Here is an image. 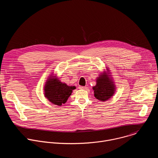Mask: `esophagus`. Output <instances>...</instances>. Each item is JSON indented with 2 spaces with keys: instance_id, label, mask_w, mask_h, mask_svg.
I'll list each match as a JSON object with an SVG mask.
<instances>
[{
  "instance_id": "34e87169",
  "label": "esophagus",
  "mask_w": 158,
  "mask_h": 158,
  "mask_svg": "<svg viewBox=\"0 0 158 158\" xmlns=\"http://www.w3.org/2000/svg\"><path fill=\"white\" fill-rule=\"evenodd\" d=\"M79 89H81V90H85L87 89V87L85 86H79Z\"/></svg>"
}]
</instances>
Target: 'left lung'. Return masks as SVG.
I'll list each match as a JSON object with an SVG mask.
<instances>
[{
  "instance_id": "left-lung-1",
  "label": "left lung",
  "mask_w": 158,
  "mask_h": 158,
  "mask_svg": "<svg viewBox=\"0 0 158 158\" xmlns=\"http://www.w3.org/2000/svg\"><path fill=\"white\" fill-rule=\"evenodd\" d=\"M114 85L106 75H101L97 80V84L93 87L95 97L100 100L106 101L114 94Z\"/></svg>"
}]
</instances>
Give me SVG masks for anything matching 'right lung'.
<instances>
[{
    "label": "right lung",
    "mask_w": 158,
    "mask_h": 158,
    "mask_svg": "<svg viewBox=\"0 0 158 158\" xmlns=\"http://www.w3.org/2000/svg\"><path fill=\"white\" fill-rule=\"evenodd\" d=\"M75 87H71L62 83L57 78H52L46 82L44 87V95L53 104L61 106L71 95Z\"/></svg>",
    "instance_id": "right-lung-1"
}]
</instances>
